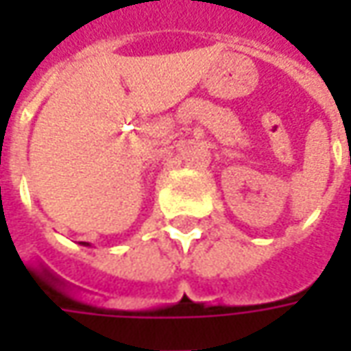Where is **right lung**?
Masks as SVG:
<instances>
[{"label": "right lung", "instance_id": "add662e5", "mask_svg": "<svg viewBox=\"0 0 351 351\" xmlns=\"http://www.w3.org/2000/svg\"><path fill=\"white\" fill-rule=\"evenodd\" d=\"M84 244H86V243H84Z\"/></svg>", "mask_w": 351, "mask_h": 351}]
</instances>
